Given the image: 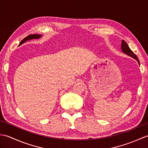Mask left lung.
I'll use <instances>...</instances> for the list:
<instances>
[{
    "mask_svg": "<svg viewBox=\"0 0 148 148\" xmlns=\"http://www.w3.org/2000/svg\"><path fill=\"white\" fill-rule=\"evenodd\" d=\"M121 50L123 53H125V55H127V56L131 57L134 58V59H136L137 61L138 64H139V60H138V58H137V57L136 56V55L130 49L129 45L127 44V43L125 42L124 40L122 41Z\"/></svg>",
    "mask_w": 148,
    "mask_h": 148,
    "instance_id": "obj_1",
    "label": "left lung"
}]
</instances>
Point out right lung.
<instances>
[{"mask_svg": "<svg viewBox=\"0 0 148 148\" xmlns=\"http://www.w3.org/2000/svg\"><path fill=\"white\" fill-rule=\"evenodd\" d=\"M41 37H42V35H30L29 36H26V38H24L23 40H21V42H20L19 45H21L23 44V43L27 42V40H33V39H38Z\"/></svg>", "mask_w": 148, "mask_h": 148, "instance_id": "right-lung-1", "label": "right lung"}]
</instances>
